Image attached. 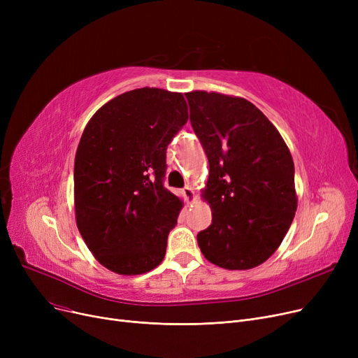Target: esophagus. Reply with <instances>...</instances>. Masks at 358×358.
Masks as SVG:
<instances>
[{"mask_svg":"<svg viewBox=\"0 0 358 358\" xmlns=\"http://www.w3.org/2000/svg\"><path fill=\"white\" fill-rule=\"evenodd\" d=\"M182 194H184V197L187 199V201H189V203H193L196 200V193L192 189V185H185L184 189H182Z\"/></svg>","mask_w":358,"mask_h":358,"instance_id":"obj_1","label":"esophagus"}]
</instances>
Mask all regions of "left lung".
Wrapping results in <instances>:
<instances>
[{"label":"left lung","instance_id":"8db88e82","mask_svg":"<svg viewBox=\"0 0 358 358\" xmlns=\"http://www.w3.org/2000/svg\"><path fill=\"white\" fill-rule=\"evenodd\" d=\"M185 97L210 168L201 196L212 224L197 235L200 251L222 268H254L277 251L297 209L292 154L248 100L213 91Z\"/></svg>","mask_w":358,"mask_h":358}]
</instances>
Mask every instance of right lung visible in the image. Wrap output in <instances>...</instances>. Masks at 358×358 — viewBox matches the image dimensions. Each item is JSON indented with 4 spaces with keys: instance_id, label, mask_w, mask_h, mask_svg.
<instances>
[{
    "instance_id": "add662e5",
    "label": "right lung",
    "mask_w": 358,
    "mask_h": 358,
    "mask_svg": "<svg viewBox=\"0 0 358 358\" xmlns=\"http://www.w3.org/2000/svg\"><path fill=\"white\" fill-rule=\"evenodd\" d=\"M189 120L181 92L138 88L100 107L73 165L78 231L101 266L138 275L159 266L182 200L168 192L166 146Z\"/></svg>"
}]
</instances>
